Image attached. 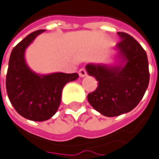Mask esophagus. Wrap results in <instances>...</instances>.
Segmentation results:
<instances>
[{"label":"esophagus","mask_w":159,"mask_h":159,"mask_svg":"<svg viewBox=\"0 0 159 159\" xmlns=\"http://www.w3.org/2000/svg\"><path fill=\"white\" fill-rule=\"evenodd\" d=\"M79 74H80V77H86L87 76V70L85 69V68H81L80 71H79Z\"/></svg>","instance_id":"34e87169"}]
</instances>
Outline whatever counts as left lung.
<instances>
[{"instance_id": "left-lung-1", "label": "left lung", "mask_w": 159, "mask_h": 159, "mask_svg": "<svg viewBox=\"0 0 159 159\" xmlns=\"http://www.w3.org/2000/svg\"><path fill=\"white\" fill-rule=\"evenodd\" d=\"M121 40L116 49L126 60L122 67L88 64L89 75L98 81L96 90L88 93L87 100L95 110L105 116H118L137 107L146 91L149 63L145 51L137 40L125 32H117Z\"/></svg>"}]
</instances>
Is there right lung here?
Masks as SVG:
<instances>
[{"label": "right lung", "mask_w": 159, "mask_h": 159, "mask_svg": "<svg viewBox=\"0 0 159 159\" xmlns=\"http://www.w3.org/2000/svg\"><path fill=\"white\" fill-rule=\"evenodd\" d=\"M45 30L28 35L10 54L6 89L8 99L19 115L26 119L43 122L52 117L61 102L63 87L79 78L78 73L57 72L39 76L31 72L24 60V51L35 37Z\"/></svg>", "instance_id": "obj_1"}]
</instances>
